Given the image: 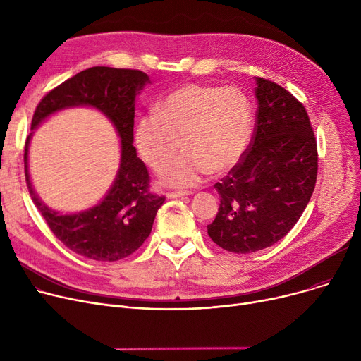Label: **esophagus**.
Segmentation results:
<instances>
[{
    "label": "esophagus",
    "instance_id": "obj_1",
    "mask_svg": "<svg viewBox=\"0 0 361 361\" xmlns=\"http://www.w3.org/2000/svg\"><path fill=\"white\" fill-rule=\"evenodd\" d=\"M193 193L190 192H169L166 193V199H177V197H185V196H190Z\"/></svg>",
    "mask_w": 361,
    "mask_h": 361
}]
</instances>
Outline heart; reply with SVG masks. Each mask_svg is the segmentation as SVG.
I'll return each instance as SVG.
<instances>
[{"mask_svg":"<svg viewBox=\"0 0 361 361\" xmlns=\"http://www.w3.org/2000/svg\"><path fill=\"white\" fill-rule=\"evenodd\" d=\"M252 131V104L240 87L188 83L137 120L135 143L149 166H163L164 185L185 188L211 173L221 176L233 169L245 154ZM180 140L185 150L171 160Z\"/></svg>","mask_w":361,"mask_h":361,"instance_id":"b5f03b06","label":"heart"}]
</instances>
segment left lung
I'll return each instance as SVG.
<instances>
[{
	"label": "left lung",
	"mask_w": 361,
	"mask_h": 361,
	"mask_svg": "<svg viewBox=\"0 0 361 361\" xmlns=\"http://www.w3.org/2000/svg\"><path fill=\"white\" fill-rule=\"evenodd\" d=\"M256 127L241 161L215 184L221 203L207 234L247 255L286 237L313 195L317 146L306 108L282 86L256 78Z\"/></svg>",
	"instance_id": "8db88e82"
}]
</instances>
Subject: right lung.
Masks as SVG:
<instances>
[{
    "instance_id": "obj_1",
    "label": "right lung",
    "mask_w": 361,
    "mask_h": 361,
    "mask_svg": "<svg viewBox=\"0 0 361 361\" xmlns=\"http://www.w3.org/2000/svg\"><path fill=\"white\" fill-rule=\"evenodd\" d=\"M147 83L149 75L140 70L92 67L47 93L33 114L32 130L59 111L90 106L102 112L117 130L121 158L116 180L99 203L74 214L54 211L36 195L29 174L33 131L25 146L26 183L37 211L67 249L92 260L116 262L135 253L149 237L165 202L164 196L149 192L147 169L133 146L136 97Z\"/></svg>"
}]
</instances>
